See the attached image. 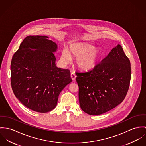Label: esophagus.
<instances>
[{"mask_svg":"<svg viewBox=\"0 0 146 146\" xmlns=\"http://www.w3.org/2000/svg\"><path fill=\"white\" fill-rule=\"evenodd\" d=\"M70 76H71V78L72 79V80H76V75L74 73H71V74H70Z\"/></svg>","mask_w":146,"mask_h":146,"instance_id":"34e87169","label":"esophagus"}]
</instances>
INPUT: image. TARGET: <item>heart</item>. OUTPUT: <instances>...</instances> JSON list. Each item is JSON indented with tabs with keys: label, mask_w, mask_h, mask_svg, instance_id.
<instances>
[{
	"label": "heart",
	"mask_w": 146,
	"mask_h": 146,
	"mask_svg": "<svg viewBox=\"0 0 146 146\" xmlns=\"http://www.w3.org/2000/svg\"><path fill=\"white\" fill-rule=\"evenodd\" d=\"M101 54L99 48H94L88 43L77 42L69 46V52L65 50L62 51L61 59L64 63L68 64L71 60V57L77 58V66L82 70L88 71L96 66Z\"/></svg>",
	"instance_id": "1"
}]
</instances>
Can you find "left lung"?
I'll use <instances>...</instances> for the list:
<instances>
[{
    "label": "left lung",
    "instance_id": "left-lung-1",
    "mask_svg": "<svg viewBox=\"0 0 146 146\" xmlns=\"http://www.w3.org/2000/svg\"><path fill=\"white\" fill-rule=\"evenodd\" d=\"M82 110L91 115L105 113L124 99L129 87V59L118 44L90 71L76 73Z\"/></svg>",
    "mask_w": 146,
    "mask_h": 146
}]
</instances>
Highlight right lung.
I'll return each instance as SVG.
<instances>
[{
    "label": "right lung",
    "mask_w": 146,
    "mask_h": 146,
    "mask_svg": "<svg viewBox=\"0 0 146 146\" xmlns=\"http://www.w3.org/2000/svg\"><path fill=\"white\" fill-rule=\"evenodd\" d=\"M58 46L46 36H29L12 57L11 82L18 100L33 111L45 113L57 105L61 91L72 82L69 69L55 64Z\"/></svg>",
    "instance_id": "1"
}]
</instances>
